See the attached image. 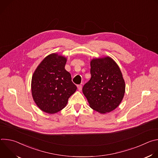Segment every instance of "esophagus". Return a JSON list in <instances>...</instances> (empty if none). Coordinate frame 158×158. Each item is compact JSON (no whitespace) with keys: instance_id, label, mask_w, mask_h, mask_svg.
<instances>
[{"instance_id":"obj_1","label":"esophagus","mask_w":158,"mask_h":158,"mask_svg":"<svg viewBox=\"0 0 158 158\" xmlns=\"http://www.w3.org/2000/svg\"><path fill=\"white\" fill-rule=\"evenodd\" d=\"M82 85H77V89H78V90L79 91H81V90H82Z\"/></svg>"}]
</instances>
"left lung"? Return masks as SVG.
<instances>
[{"label": "left lung", "instance_id": "obj_1", "mask_svg": "<svg viewBox=\"0 0 158 158\" xmlns=\"http://www.w3.org/2000/svg\"><path fill=\"white\" fill-rule=\"evenodd\" d=\"M91 78L82 88L89 106L100 114L116 109L123 99L126 84L116 61L109 56L90 61Z\"/></svg>", "mask_w": 158, "mask_h": 158}]
</instances>
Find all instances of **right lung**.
<instances>
[{"instance_id": "obj_1", "label": "right lung", "mask_w": 158, "mask_h": 158, "mask_svg": "<svg viewBox=\"0 0 158 158\" xmlns=\"http://www.w3.org/2000/svg\"><path fill=\"white\" fill-rule=\"evenodd\" d=\"M67 57L57 52L45 57L34 72L31 93L34 101L43 112L55 114L63 109L77 87L65 69Z\"/></svg>"}]
</instances>
